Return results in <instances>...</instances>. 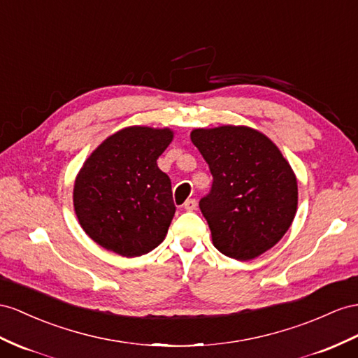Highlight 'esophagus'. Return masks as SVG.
Wrapping results in <instances>:
<instances>
[{"label": "esophagus", "instance_id": "1", "mask_svg": "<svg viewBox=\"0 0 358 358\" xmlns=\"http://www.w3.org/2000/svg\"><path fill=\"white\" fill-rule=\"evenodd\" d=\"M196 199H187L185 203V208L189 210V212H192V210H196Z\"/></svg>", "mask_w": 358, "mask_h": 358}]
</instances>
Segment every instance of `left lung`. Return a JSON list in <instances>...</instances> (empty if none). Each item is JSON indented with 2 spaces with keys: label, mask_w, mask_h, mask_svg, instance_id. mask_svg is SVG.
I'll return each instance as SVG.
<instances>
[{
  "label": "left lung",
  "mask_w": 358,
  "mask_h": 358,
  "mask_svg": "<svg viewBox=\"0 0 358 358\" xmlns=\"http://www.w3.org/2000/svg\"><path fill=\"white\" fill-rule=\"evenodd\" d=\"M190 139L213 176L199 208L215 248L248 262L277 245L298 208V182L266 134L246 125L195 128Z\"/></svg>",
  "instance_id": "obj_1"
}]
</instances>
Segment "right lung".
<instances>
[{
	"label": "right lung",
	"mask_w": 358,
	"mask_h": 358,
	"mask_svg": "<svg viewBox=\"0 0 358 358\" xmlns=\"http://www.w3.org/2000/svg\"><path fill=\"white\" fill-rule=\"evenodd\" d=\"M171 128L125 127L83 163L74 182V210L92 241L122 257H139L164 241L173 215L171 180L157 159Z\"/></svg>",
	"instance_id": "add662e5"
}]
</instances>
